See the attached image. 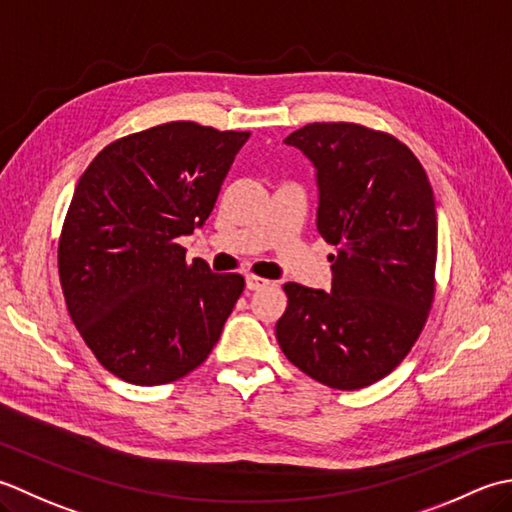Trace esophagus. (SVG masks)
I'll return each mask as SVG.
<instances>
[{
	"mask_svg": "<svg viewBox=\"0 0 512 512\" xmlns=\"http://www.w3.org/2000/svg\"><path fill=\"white\" fill-rule=\"evenodd\" d=\"M245 285H247V289L256 291V289H263V287H267V285H269V280L260 278V276H256V274H247V276H245Z\"/></svg>",
	"mask_w": 512,
	"mask_h": 512,
	"instance_id": "1",
	"label": "esophagus"
}]
</instances>
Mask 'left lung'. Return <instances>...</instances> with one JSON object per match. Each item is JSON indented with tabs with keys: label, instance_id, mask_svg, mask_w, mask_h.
Wrapping results in <instances>:
<instances>
[{
	"label": "left lung",
	"instance_id": "obj_1",
	"mask_svg": "<svg viewBox=\"0 0 512 512\" xmlns=\"http://www.w3.org/2000/svg\"><path fill=\"white\" fill-rule=\"evenodd\" d=\"M287 145L318 170V232L331 294L287 283L276 338L287 360L340 391L382 380L409 356L435 298L437 212L422 163L393 134L360 123H307Z\"/></svg>",
	"mask_w": 512,
	"mask_h": 512
}]
</instances>
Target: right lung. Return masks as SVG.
Wrapping results in <instances>:
<instances>
[{
	"label": "right lung",
	"mask_w": 512,
	"mask_h": 512,
	"mask_svg": "<svg viewBox=\"0 0 512 512\" xmlns=\"http://www.w3.org/2000/svg\"><path fill=\"white\" fill-rule=\"evenodd\" d=\"M249 132L170 121L106 145L81 174L57 263L68 314L103 369L156 387L210 356L241 274L185 260Z\"/></svg>",
	"instance_id": "1"
}]
</instances>
